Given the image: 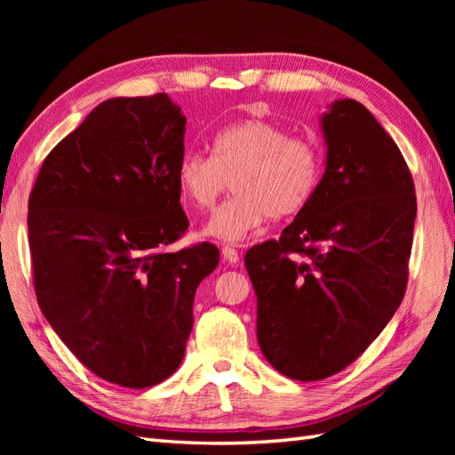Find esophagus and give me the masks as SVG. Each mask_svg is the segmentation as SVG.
Listing matches in <instances>:
<instances>
[{"mask_svg": "<svg viewBox=\"0 0 455 455\" xmlns=\"http://www.w3.org/2000/svg\"><path fill=\"white\" fill-rule=\"evenodd\" d=\"M220 254H222V258H225V262H228V264H236L238 259H240V256H238L236 250H235V248H230V246H222Z\"/></svg>", "mask_w": 455, "mask_h": 455, "instance_id": "obj_1", "label": "esophagus"}]
</instances>
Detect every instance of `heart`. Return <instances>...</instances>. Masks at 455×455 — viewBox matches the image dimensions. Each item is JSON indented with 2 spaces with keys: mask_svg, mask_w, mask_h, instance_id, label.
Here are the masks:
<instances>
[{
  "mask_svg": "<svg viewBox=\"0 0 455 455\" xmlns=\"http://www.w3.org/2000/svg\"><path fill=\"white\" fill-rule=\"evenodd\" d=\"M323 178V152L311 139L291 137L266 119L230 124L212 137V156L183 154L178 189L191 207L209 211L228 189L235 196L211 217L205 233L238 243L269 217L289 219L301 212Z\"/></svg>",
  "mask_w": 455,
  "mask_h": 455,
  "instance_id": "obj_1",
  "label": "heart"
}]
</instances>
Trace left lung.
<instances>
[{"label":"left lung","instance_id":"1","mask_svg":"<svg viewBox=\"0 0 455 455\" xmlns=\"http://www.w3.org/2000/svg\"><path fill=\"white\" fill-rule=\"evenodd\" d=\"M326 170L279 240L244 266L258 342L279 373L326 379L360 357L397 311L409 279L417 196L407 162L354 100L323 115Z\"/></svg>","mask_w":455,"mask_h":455}]
</instances>
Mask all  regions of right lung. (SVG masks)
<instances>
[{"label":"right lung","mask_w":455,"mask_h":455,"mask_svg":"<svg viewBox=\"0 0 455 455\" xmlns=\"http://www.w3.org/2000/svg\"><path fill=\"white\" fill-rule=\"evenodd\" d=\"M186 117L166 93L98 105L44 158L28 196L38 307L70 352L129 389L178 370L209 243L166 252L189 227L176 180Z\"/></svg>","instance_id":"obj_1"}]
</instances>
